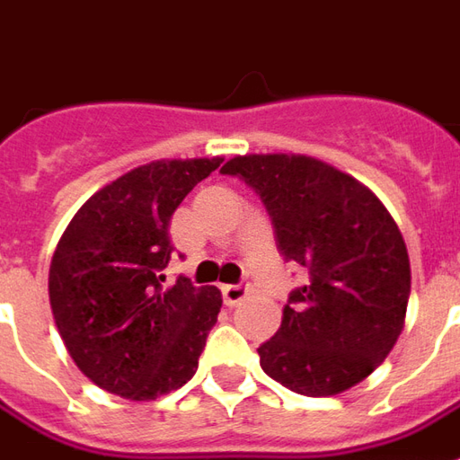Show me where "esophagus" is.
I'll use <instances>...</instances> for the list:
<instances>
[{
  "mask_svg": "<svg viewBox=\"0 0 460 460\" xmlns=\"http://www.w3.org/2000/svg\"><path fill=\"white\" fill-rule=\"evenodd\" d=\"M221 296H224L226 306H236V304H241L243 298L249 296V284L221 286Z\"/></svg>",
  "mask_w": 460,
  "mask_h": 460,
  "instance_id": "esophagus-1",
  "label": "esophagus"
}]
</instances>
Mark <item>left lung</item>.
<instances>
[{"label":"left lung","instance_id":"8db88e82","mask_svg":"<svg viewBox=\"0 0 460 460\" xmlns=\"http://www.w3.org/2000/svg\"><path fill=\"white\" fill-rule=\"evenodd\" d=\"M261 197L276 246L306 269L261 368L301 396H336L384 364L406 323V241L358 179L306 154H243L221 166Z\"/></svg>","mask_w":460,"mask_h":460}]
</instances>
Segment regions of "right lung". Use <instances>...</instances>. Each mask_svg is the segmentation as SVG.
Returning <instances> with one entry per match:
<instances>
[{
	"label": "right lung",
	"instance_id": "1",
	"mask_svg": "<svg viewBox=\"0 0 460 460\" xmlns=\"http://www.w3.org/2000/svg\"><path fill=\"white\" fill-rule=\"evenodd\" d=\"M224 162L156 159L86 199L54 249L49 304L66 351L109 394L154 401L197 374L221 291L166 286L169 221L194 186Z\"/></svg>",
	"mask_w": 460,
	"mask_h": 460
}]
</instances>
